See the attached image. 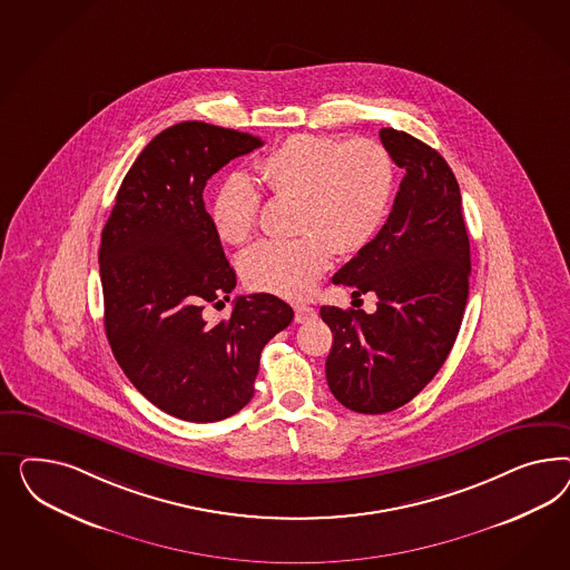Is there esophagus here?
I'll list each match as a JSON object with an SVG mask.
<instances>
[{
  "label": "esophagus",
  "instance_id": "1",
  "mask_svg": "<svg viewBox=\"0 0 570 570\" xmlns=\"http://www.w3.org/2000/svg\"><path fill=\"white\" fill-rule=\"evenodd\" d=\"M313 317H315V309L313 307H307V305H296L294 307L296 324H305V322H309Z\"/></svg>",
  "mask_w": 570,
  "mask_h": 570
}]
</instances>
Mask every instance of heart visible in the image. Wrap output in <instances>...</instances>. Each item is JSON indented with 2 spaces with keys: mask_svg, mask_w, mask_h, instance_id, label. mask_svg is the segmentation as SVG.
<instances>
[{
  "mask_svg": "<svg viewBox=\"0 0 570 570\" xmlns=\"http://www.w3.org/2000/svg\"><path fill=\"white\" fill-rule=\"evenodd\" d=\"M265 188L298 196L293 240H265L240 259L248 288L284 298H303L330 267L332 253H355L379 234L393 191L395 163L372 139L341 141L296 134L255 165ZM261 194L242 173L219 184L210 203V224L225 244H244L257 225Z\"/></svg>",
  "mask_w": 570,
  "mask_h": 570,
  "instance_id": "obj_1",
  "label": "heart"
}]
</instances>
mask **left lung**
Segmentation results:
<instances>
[{"instance_id":"obj_1","label":"left lung","mask_w":570,"mask_h":570,"mask_svg":"<svg viewBox=\"0 0 570 570\" xmlns=\"http://www.w3.org/2000/svg\"><path fill=\"white\" fill-rule=\"evenodd\" d=\"M380 141L405 177L376 238L332 277L355 296L376 294L379 309H320L332 330L330 391L357 414L393 412L434 379L462 326L470 277L462 194L445 158L393 127Z\"/></svg>"}]
</instances>
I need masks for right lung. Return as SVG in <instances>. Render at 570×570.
<instances>
[{
    "label": "right lung",
    "instance_id": "obj_1",
    "mask_svg": "<svg viewBox=\"0 0 570 570\" xmlns=\"http://www.w3.org/2000/svg\"><path fill=\"white\" fill-rule=\"evenodd\" d=\"M263 139L203 121L160 131L125 175L102 229L104 328L125 376L158 410L217 422L255 395L259 357L294 311L274 294L238 296L236 272L205 208L208 179Z\"/></svg>",
    "mask_w": 570,
    "mask_h": 570
}]
</instances>
